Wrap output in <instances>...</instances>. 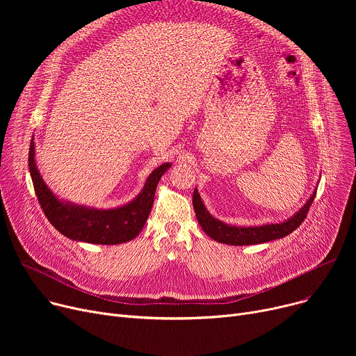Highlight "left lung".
Returning a JSON list of instances; mask_svg holds the SVG:
<instances>
[{
	"instance_id": "obj_1",
	"label": "left lung",
	"mask_w": 356,
	"mask_h": 356,
	"mask_svg": "<svg viewBox=\"0 0 356 356\" xmlns=\"http://www.w3.org/2000/svg\"><path fill=\"white\" fill-rule=\"evenodd\" d=\"M314 196H316V191L312 193V196L303 207L284 222L266 223V225H258V227L229 225V223H225L213 218L207 209V207H204V203L196 188L193 192V208H195L199 225L202 227L203 232H207L212 239L227 245H254V244H263V242L287 236L294 229H297V227L305 220Z\"/></svg>"
}]
</instances>
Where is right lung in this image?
Returning <instances> with one entry per match:
<instances>
[{
  "label": "right lung",
  "mask_w": 356,
  "mask_h": 356,
  "mask_svg": "<svg viewBox=\"0 0 356 356\" xmlns=\"http://www.w3.org/2000/svg\"><path fill=\"white\" fill-rule=\"evenodd\" d=\"M34 140L29 152V168L34 191L49 222L66 238L98 245H117L134 239L152 212L156 188L161 176L172 167L164 163L149 173L143 191L131 202L114 209H97L62 200L40 176L35 164Z\"/></svg>",
  "instance_id": "obj_1"
}]
</instances>
